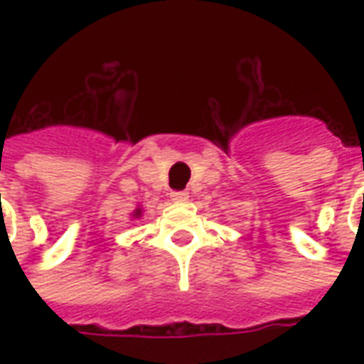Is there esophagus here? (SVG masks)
<instances>
[{
    "instance_id": "1",
    "label": "esophagus",
    "mask_w": 364,
    "mask_h": 364,
    "mask_svg": "<svg viewBox=\"0 0 364 364\" xmlns=\"http://www.w3.org/2000/svg\"><path fill=\"white\" fill-rule=\"evenodd\" d=\"M189 198V193L187 191H173L171 193V200H175V203H185Z\"/></svg>"
}]
</instances>
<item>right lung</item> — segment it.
<instances>
[{"label":"right lung","instance_id":"add662e5","mask_svg":"<svg viewBox=\"0 0 364 364\" xmlns=\"http://www.w3.org/2000/svg\"><path fill=\"white\" fill-rule=\"evenodd\" d=\"M140 214H142V210H140V208H136V210H134V218H138Z\"/></svg>","mask_w":364,"mask_h":364}]
</instances>
